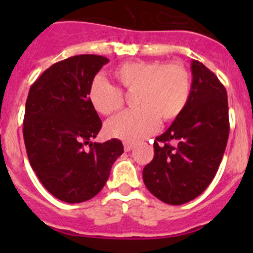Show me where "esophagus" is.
<instances>
[{"mask_svg": "<svg viewBox=\"0 0 253 253\" xmlns=\"http://www.w3.org/2000/svg\"><path fill=\"white\" fill-rule=\"evenodd\" d=\"M134 148V144L133 143H129V142H124V151L125 152H129Z\"/></svg>", "mask_w": 253, "mask_h": 253, "instance_id": "esophagus-1", "label": "esophagus"}]
</instances>
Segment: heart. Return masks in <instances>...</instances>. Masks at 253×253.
Instances as JSON below:
<instances>
[{"mask_svg": "<svg viewBox=\"0 0 253 253\" xmlns=\"http://www.w3.org/2000/svg\"><path fill=\"white\" fill-rule=\"evenodd\" d=\"M114 77L128 92L135 93L139 109L116 116L106 124V131L125 142L148 137L165 122L175 120L185 110L191 95L190 72L181 63L158 60L125 62L114 69ZM87 97L96 113L113 115L122 110V91L102 76H96L88 87Z\"/></svg>", "mask_w": 253, "mask_h": 253, "instance_id": "heart-1", "label": "heart"}]
</instances>
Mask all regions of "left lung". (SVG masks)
I'll return each mask as SVG.
<instances>
[{"instance_id": "left-lung-1", "label": "left lung", "mask_w": 253, "mask_h": 253, "mask_svg": "<svg viewBox=\"0 0 253 253\" xmlns=\"http://www.w3.org/2000/svg\"><path fill=\"white\" fill-rule=\"evenodd\" d=\"M191 95L185 110L153 143L143 169L147 189L161 202L181 205L210 185L229 135L227 91L210 69L191 62Z\"/></svg>"}]
</instances>
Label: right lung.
<instances>
[{"mask_svg":"<svg viewBox=\"0 0 253 253\" xmlns=\"http://www.w3.org/2000/svg\"><path fill=\"white\" fill-rule=\"evenodd\" d=\"M107 62L93 54L60 60L31 84L26 100L22 133L29 162L49 193L69 204L97 195L124 152L119 139L91 142L102 123L87 92Z\"/></svg>","mask_w":253,"mask_h":253,"instance_id":"obj_1","label":"right lung"}]
</instances>
